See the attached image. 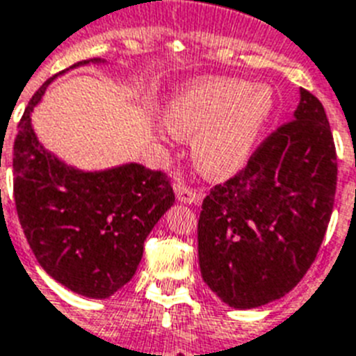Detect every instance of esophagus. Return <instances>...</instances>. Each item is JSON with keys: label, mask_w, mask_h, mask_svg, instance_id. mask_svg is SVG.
<instances>
[{"label": "esophagus", "mask_w": 356, "mask_h": 356, "mask_svg": "<svg viewBox=\"0 0 356 356\" xmlns=\"http://www.w3.org/2000/svg\"><path fill=\"white\" fill-rule=\"evenodd\" d=\"M173 190H175L177 201H181V202H186V204H197V202L202 201L201 192H195V190H192V188L186 186V184H183V183L175 184V186H173Z\"/></svg>", "instance_id": "esophagus-1"}]
</instances>
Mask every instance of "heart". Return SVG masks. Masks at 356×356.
Listing matches in <instances>:
<instances>
[{
	"mask_svg": "<svg viewBox=\"0 0 356 356\" xmlns=\"http://www.w3.org/2000/svg\"><path fill=\"white\" fill-rule=\"evenodd\" d=\"M273 92L243 79H206L179 92L166 106L175 136L193 137L192 155L202 173L224 177L248 163L273 113Z\"/></svg>",
	"mask_w": 356,
	"mask_h": 356,
	"instance_id": "b5f03b06",
	"label": "heart"
}]
</instances>
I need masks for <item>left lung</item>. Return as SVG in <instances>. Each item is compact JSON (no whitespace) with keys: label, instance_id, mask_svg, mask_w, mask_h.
<instances>
[{"label":"left lung","instance_id":"left-lung-1","mask_svg":"<svg viewBox=\"0 0 356 356\" xmlns=\"http://www.w3.org/2000/svg\"><path fill=\"white\" fill-rule=\"evenodd\" d=\"M335 190L330 122L321 101L300 88L293 119L202 201L197 241L208 288L237 309L289 293L318 253Z\"/></svg>","mask_w":356,"mask_h":356}]
</instances>
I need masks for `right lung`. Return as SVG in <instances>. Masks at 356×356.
Returning <instances> with one entry per match:
<instances>
[{"instance_id": "obj_1", "label": "right lung", "mask_w": 356, "mask_h": 356, "mask_svg": "<svg viewBox=\"0 0 356 356\" xmlns=\"http://www.w3.org/2000/svg\"><path fill=\"white\" fill-rule=\"evenodd\" d=\"M88 63L104 61L86 59L70 68ZM56 77L34 94L14 141L17 217L35 259L54 280L83 297L108 298L136 275L146 237L175 195L166 173L143 164L83 172L44 150L31 113Z\"/></svg>"}]
</instances>
